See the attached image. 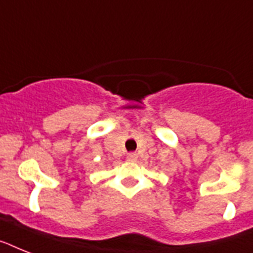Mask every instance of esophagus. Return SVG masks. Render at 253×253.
<instances>
[{"label":"esophagus","instance_id":"esophagus-1","mask_svg":"<svg viewBox=\"0 0 253 253\" xmlns=\"http://www.w3.org/2000/svg\"><path fill=\"white\" fill-rule=\"evenodd\" d=\"M137 159V155L136 153H128V155H127V160H128V161H135V160Z\"/></svg>","mask_w":253,"mask_h":253}]
</instances>
